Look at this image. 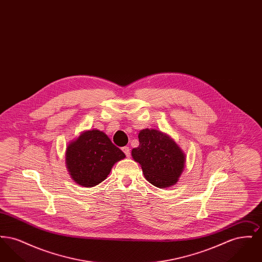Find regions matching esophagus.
Wrapping results in <instances>:
<instances>
[{
	"mask_svg": "<svg viewBox=\"0 0 262 262\" xmlns=\"http://www.w3.org/2000/svg\"><path fill=\"white\" fill-rule=\"evenodd\" d=\"M123 151L125 152V156H126V157H129V156H130V149H129V147H127V146L123 147Z\"/></svg>",
	"mask_w": 262,
	"mask_h": 262,
	"instance_id": "esophagus-1",
	"label": "esophagus"
}]
</instances>
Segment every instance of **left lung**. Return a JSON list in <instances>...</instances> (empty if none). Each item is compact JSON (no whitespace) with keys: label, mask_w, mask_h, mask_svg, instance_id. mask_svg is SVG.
Instances as JSON below:
<instances>
[{"label":"left lung","mask_w":262,"mask_h":262,"mask_svg":"<svg viewBox=\"0 0 262 262\" xmlns=\"http://www.w3.org/2000/svg\"><path fill=\"white\" fill-rule=\"evenodd\" d=\"M139 145L132 150L145 179L155 187L174 185L183 173L186 155L173 138L157 129L145 128L138 134Z\"/></svg>","instance_id":"left-lung-1"}]
</instances>
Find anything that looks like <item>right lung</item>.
<instances>
[{"instance_id": "right-lung-1", "label": "right lung", "mask_w": 262, "mask_h": 262, "mask_svg": "<svg viewBox=\"0 0 262 262\" xmlns=\"http://www.w3.org/2000/svg\"><path fill=\"white\" fill-rule=\"evenodd\" d=\"M125 153L98 129L85 130L69 143L66 151L68 171L75 183L82 187H95L110 174L115 163L125 158Z\"/></svg>"}]
</instances>
